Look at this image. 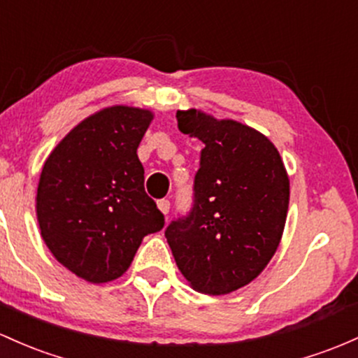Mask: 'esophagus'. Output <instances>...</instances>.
<instances>
[{"instance_id":"1","label":"esophagus","mask_w":358,"mask_h":358,"mask_svg":"<svg viewBox=\"0 0 358 358\" xmlns=\"http://www.w3.org/2000/svg\"><path fill=\"white\" fill-rule=\"evenodd\" d=\"M158 209L163 212L164 215H166L168 212H170V200H166V199L158 200Z\"/></svg>"}]
</instances>
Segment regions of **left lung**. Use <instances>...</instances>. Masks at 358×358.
<instances>
[{"label":"left lung","mask_w":358,"mask_h":358,"mask_svg":"<svg viewBox=\"0 0 358 358\" xmlns=\"http://www.w3.org/2000/svg\"><path fill=\"white\" fill-rule=\"evenodd\" d=\"M178 129L199 137L194 207L164 231L188 285L224 296L260 275L280 245L289 175L277 148L257 129L202 110H178Z\"/></svg>","instance_id":"obj_1"}]
</instances>
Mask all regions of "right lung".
Segmentation results:
<instances>
[{"mask_svg": "<svg viewBox=\"0 0 358 358\" xmlns=\"http://www.w3.org/2000/svg\"><path fill=\"white\" fill-rule=\"evenodd\" d=\"M155 113L113 105L81 120L52 149L38 180L41 236L62 266L92 284L127 272L164 217L144 190L137 148Z\"/></svg>", "mask_w": 358, "mask_h": 358, "instance_id": "obj_1", "label": "right lung"}]
</instances>
